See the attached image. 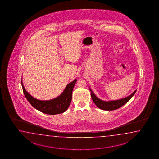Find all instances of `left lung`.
<instances>
[{"label": "left lung", "instance_id": "left-lung-1", "mask_svg": "<svg viewBox=\"0 0 159 159\" xmlns=\"http://www.w3.org/2000/svg\"><path fill=\"white\" fill-rule=\"evenodd\" d=\"M90 90L91 91V97L93 102H94L95 105L98 107V108L103 110H106V111H112L116 109L121 107L122 106L125 105L127 102L130 100V99L132 98L135 94L136 90L134 91L132 94L129 95L128 97L125 98H122L118 100H114V101H104L98 98L93 91L91 90L90 88H89Z\"/></svg>", "mask_w": 159, "mask_h": 159}]
</instances>
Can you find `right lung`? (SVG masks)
<instances>
[{
	"label": "right lung",
	"instance_id": "obj_1",
	"mask_svg": "<svg viewBox=\"0 0 159 159\" xmlns=\"http://www.w3.org/2000/svg\"><path fill=\"white\" fill-rule=\"evenodd\" d=\"M77 79L67 84L64 91L57 97L48 101L39 100L31 96L24 88L21 78V85L25 97L34 108L49 115L61 114L67 110L71 101L72 91Z\"/></svg>",
	"mask_w": 159,
	"mask_h": 159
}]
</instances>
